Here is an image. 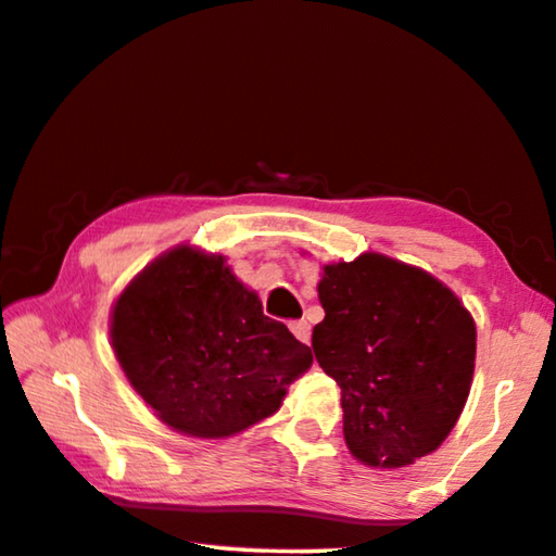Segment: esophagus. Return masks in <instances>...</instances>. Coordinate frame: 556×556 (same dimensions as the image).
Here are the masks:
<instances>
[{"mask_svg": "<svg viewBox=\"0 0 556 556\" xmlns=\"http://www.w3.org/2000/svg\"><path fill=\"white\" fill-rule=\"evenodd\" d=\"M289 329H292V333L294 337L302 341V343H309V339H312V326L306 324L304 319H299V321H292L289 324Z\"/></svg>", "mask_w": 556, "mask_h": 556, "instance_id": "esophagus-1", "label": "esophagus"}]
</instances>
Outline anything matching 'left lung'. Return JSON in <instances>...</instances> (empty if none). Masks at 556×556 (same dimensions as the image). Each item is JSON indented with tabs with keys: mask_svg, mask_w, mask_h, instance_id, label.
<instances>
[{
	"mask_svg": "<svg viewBox=\"0 0 556 556\" xmlns=\"http://www.w3.org/2000/svg\"><path fill=\"white\" fill-rule=\"evenodd\" d=\"M312 349L341 389L343 438L371 468L433 453L468 401L475 324L443 281L366 252L326 264Z\"/></svg>",
	"mask_w": 556,
	"mask_h": 556,
	"instance_id": "8db88e82",
	"label": "left lung"
}]
</instances>
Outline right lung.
Wrapping results in <instances>:
<instances>
[{"label": "right lung", "instance_id": "add662e5", "mask_svg": "<svg viewBox=\"0 0 556 556\" xmlns=\"http://www.w3.org/2000/svg\"><path fill=\"white\" fill-rule=\"evenodd\" d=\"M111 341L155 416L195 438H227L275 413L312 351L262 312L223 257L175 247L118 296Z\"/></svg>", "mask_w": 556, "mask_h": 556}]
</instances>
